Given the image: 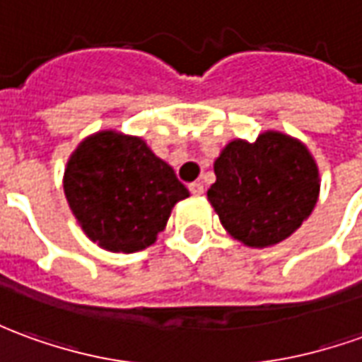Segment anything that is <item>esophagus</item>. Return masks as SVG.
Returning <instances> with one entry per match:
<instances>
[{"instance_id":"esophagus-1","label":"esophagus","mask_w":362,"mask_h":362,"mask_svg":"<svg viewBox=\"0 0 362 362\" xmlns=\"http://www.w3.org/2000/svg\"><path fill=\"white\" fill-rule=\"evenodd\" d=\"M188 188H189V192H192V196H204V186H202L199 182H194V184H189Z\"/></svg>"}]
</instances>
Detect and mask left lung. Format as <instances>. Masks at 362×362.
<instances>
[{"label":"left lung","instance_id":"1","mask_svg":"<svg viewBox=\"0 0 362 362\" xmlns=\"http://www.w3.org/2000/svg\"><path fill=\"white\" fill-rule=\"evenodd\" d=\"M207 199L225 231L251 249L288 239L320 198V168L308 146L282 131L233 139L214 163Z\"/></svg>","mask_w":362,"mask_h":362}]
</instances>
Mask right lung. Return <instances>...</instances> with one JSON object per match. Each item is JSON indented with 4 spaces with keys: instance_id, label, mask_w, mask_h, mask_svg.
<instances>
[{
    "instance_id": "obj_1",
    "label": "right lung",
    "mask_w": 362,
    "mask_h": 362,
    "mask_svg": "<svg viewBox=\"0 0 362 362\" xmlns=\"http://www.w3.org/2000/svg\"><path fill=\"white\" fill-rule=\"evenodd\" d=\"M62 186L86 237L111 252L151 247L173 207L189 196L173 166L143 139L113 129L98 131L76 146Z\"/></svg>"
}]
</instances>
